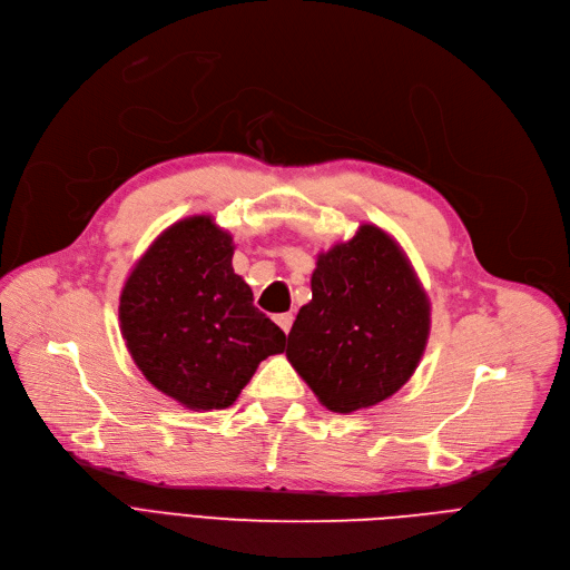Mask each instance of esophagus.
Returning <instances> with one entry per match:
<instances>
[{
  "label": "esophagus",
  "mask_w": 570,
  "mask_h": 570,
  "mask_svg": "<svg viewBox=\"0 0 570 570\" xmlns=\"http://www.w3.org/2000/svg\"><path fill=\"white\" fill-rule=\"evenodd\" d=\"M277 325L282 327V331L288 335V331H291V325H293V314H277Z\"/></svg>",
  "instance_id": "obj_1"
}]
</instances>
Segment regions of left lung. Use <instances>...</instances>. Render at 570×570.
I'll return each instance as SVG.
<instances>
[{
	"mask_svg": "<svg viewBox=\"0 0 570 570\" xmlns=\"http://www.w3.org/2000/svg\"><path fill=\"white\" fill-rule=\"evenodd\" d=\"M430 337V301L395 239L374 224L321 252L312 301L286 357L335 413L370 409L411 379Z\"/></svg>",
	"mask_w": 570,
	"mask_h": 570,
	"instance_id": "obj_1",
	"label": "left lung"
}]
</instances>
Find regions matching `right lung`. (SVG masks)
Instances as JSON below:
<instances>
[{"instance_id": "obj_1", "label": "right lung", "mask_w": 570, "mask_h": 570, "mask_svg": "<svg viewBox=\"0 0 570 570\" xmlns=\"http://www.w3.org/2000/svg\"><path fill=\"white\" fill-rule=\"evenodd\" d=\"M233 249L213 217H187L149 245L119 295L134 363L191 411L230 406L258 363L284 351L286 335L233 273Z\"/></svg>"}]
</instances>
